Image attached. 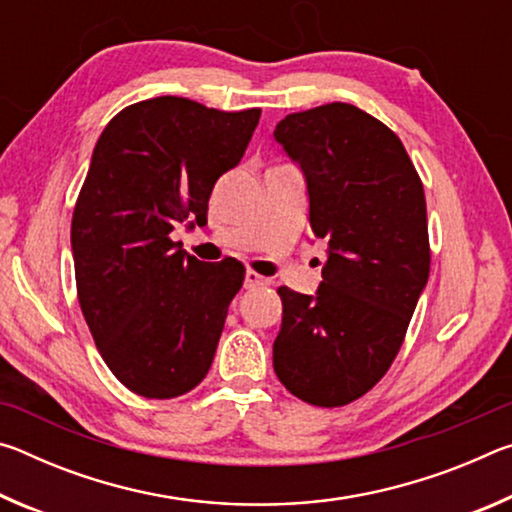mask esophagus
I'll list each match as a JSON object with an SVG mask.
<instances>
[{
    "mask_svg": "<svg viewBox=\"0 0 512 512\" xmlns=\"http://www.w3.org/2000/svg\"><path fill=\"white\" fill-rule=\"evenodd\" d=\"M259 284H266V277H262L257 271H253V268H248L244 287H246V289H255V287H259Z\"/></svg>",
    "mask_w": 512,
    "mask_h": 512,
    "instance_id": "esophagus-1",
    "label": "esophagus"
}]
</instances>
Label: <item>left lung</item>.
Segmentation results:
<instances>
[{
    "label": "left lung",
    "instance_id": "obj_1",
    "mask_svg": "<svg viewBox=\"0 0 512 512\" xmlns=\"http://www.w3.org/2000/svg\"><path fill=\"white\" fill-rule=\"evenodd\" d=\"M307 176L309 225L329 244L316 298L280 287L273 368L298 400L366 395L400 352L431 266L422 180L391 128L352 103L291 112L275 128Z\"/></svg>",
    "mask_w": 512,
    "mask_h": 512
}]
</instances>
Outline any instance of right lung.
I'll use <instances>...</instances> for the list:
<instances>
[{
	"label": "right lung",
	"mask_w": 512,
	"mask_h": 512,
	"mask_svg": "<svg viewBox=\"0 0 512 512\" xmlns=\"http://www.w3.org/2000/svg\"><path fill=\"white\" fill-rule=\"evenodd\" d=\"M259 115L155 97L117 112L94 146L72 216L76 296L128 391L171 400L212 366L246 268L205 264L169 235L185 219L207 223L212 187L239 164Z\"/></svg>",
	"instance_id": "add662e5"
}]
</instances>
